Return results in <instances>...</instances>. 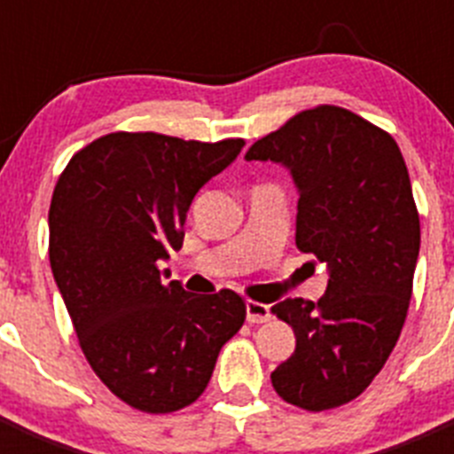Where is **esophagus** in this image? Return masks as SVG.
I'll return each instance as SVG.
<instances>
[{
    "mask_svg": "<svg viewBox=\"0 0 454 454\" xmlns=\"http://www.w3.org/2000/svg\"><path fill=\"white\" fill-rule=\"evenodd\" d=\"M246 314L250 323H266V320L270 318V307L263 302H256V300H247Z\"/></svg>",
    "mask_w": 454,
    "mask_h": 454,
    "instance_id": "34e87169",
    "label": "esophagus"
}]
</instances>
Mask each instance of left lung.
Returning a JSON list of instances; mask_svg holds the SVG:
<instances>
[{"label":"left lung","instance_id":"obj_1","mask_svg":"<svg viewBox=\"0 0 454 454\" xmlns=\"http://www.w3.org/2000/svg\"><path fill=\"white\" fill-rule=\"evenodd\" d=\"M246 159L291 170L295 246L330 268L318 302L272 304L295 332V352L272 371V387L307 411L348 404L384 368L411 300L420 220L403 152L368 120L320 104L256 140Z\"/></svg>","mask_w":454,"mask_h":454}]
</instances>
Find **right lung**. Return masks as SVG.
Instances as JSON below:
<instances>
[{
	"label": "right lung",
	"instance_id": "obj_1",
	"mask_svg": "<svg viewBox=\"0 0 454 454\" xmlns=\"http://www.w3.org/2000/svg\"><path fill=\"white\" fill-rule=\"evenodd\" d=\"M243 138L200 143L114 131L72 156L50 204V263L95 375L129 407L172 414L207 388L246 300L163 282L195 192L234 161Z\"/></svg>",
	"mask_w": 454,
	"mask_h": 454
}]
</instances>
